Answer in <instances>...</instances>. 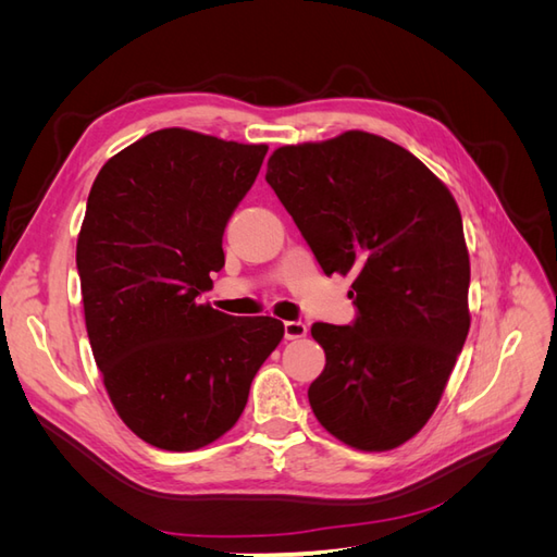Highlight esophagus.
<instances>
[{"mask_svg":"<svg viewBox=\"0 0 557 557\" xmlns=\"http://www.w3.org/2000/svg\"><path fill=\"white\" fill-rule=\"evenodd\" d=\"M285 330V339H305L309 334V325L301 323V320H288V323L283 325Z\"/></svg>","mask_w":557,"mask_h":557,"instance_id":"obj_1","label":"esophagus"}]
</instances>
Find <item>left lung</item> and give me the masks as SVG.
Listing matches in <instances>:
<instances>
[{
  "label": "left lung",
  "mask_w": 557,
  "mask_h": 557,
  "mask_svg": "<svg viewBox=\"0 0 557 557\" xmlns=\"http://www.w3.org/2000/svg\"><path fill=\"white\" fill-rule=\"evenodd\" d=\"M267 183L323 272L352 276L356 323H315L309 404L332 436L393 450L425 428L469 332V250L446 185L407 148L350 129L276 148Z\"/></svg>",
  "instance_id": "obj_1"
}]
</instances>
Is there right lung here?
<instances>
[{
  "mask_svg": "<svg viewBox=\"0 0 557 557\" xmlns=\"http://www.w3.org/2000/svg\"><path fill=\"white\" fill-rule=\"evenodd\" d=\"M267 144L150 132L99 170L76 242L83 313L113 409L146 444L197 450L234 428L283 339L276 318L199 305Z\"/></svg>",
  "mask_w": 557,
  "mask_h": 557,
  "instance_id": "obj_1",
  "label": "right lung"
}]
</instances>
